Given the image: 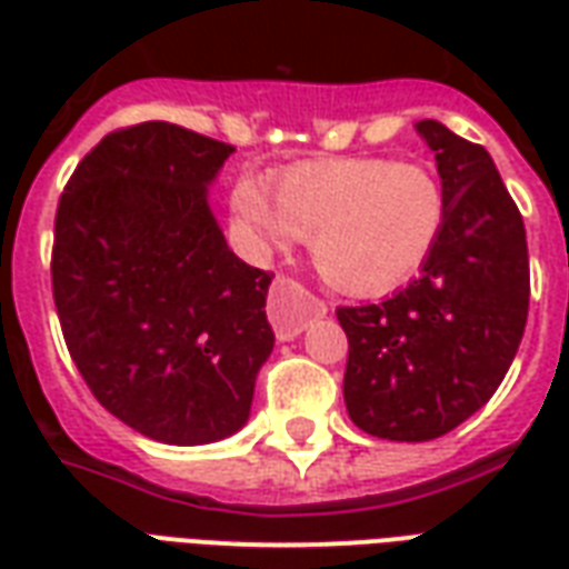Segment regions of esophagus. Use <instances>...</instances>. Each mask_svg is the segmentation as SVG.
Instances as JSON below:
<instances>
[{
  "label": "esophagus",
  "mask_w": 569,
  "mask_h": 569,
  "mask_svg": "<svg viewBox=\"0 0 569 569\" xmlns=\"http://www.w3.org/2000/svg\"><path fill=\"white\" fill-rule=\"evenodd\" d=\"M326 313V305L320 298L310 296L305 286H298L296 280L277 277L268 296V320L273 326L277 341H292L305 332L308 320H317Z\"/></svg>",
  "instance_id": "obj_1"
}]
</instances>
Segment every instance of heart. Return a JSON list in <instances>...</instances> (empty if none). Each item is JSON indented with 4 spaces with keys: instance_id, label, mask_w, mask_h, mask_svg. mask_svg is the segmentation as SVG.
I'll list each match as a JSON object with an SVG mask.
<instances>
[{
    "instance_id": "obj_1",
    "label": "heart",
    "mask_w": 569,
    "mask_h": 569,
    "mask_svg": "<svg viewBox=\"0 0 569 569\" xmlns=\"http://www.w3.org/2000/svg\"><path fill=\"white\" fill-rule=\"evenodd\" d=\"M445 210L439 176L393 158L301 163L277 176L273 191L259 176H243L231 191L252 247L271 252L310 237L317 271L353 296L411 280L439 243Z\"/></svg>"
}]
</instances>
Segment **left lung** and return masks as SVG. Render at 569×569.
Segmentation results:
<instances>
[{"mask_svg":"<svg viewBox=\"0 0 569 569\" xmlns=\"http://www.w3.org/2000/svg\"><path fill=\"white\" fill-rule=\"evenodd\" d=\"M415 130L445 188L439 243L393 298L338 308L347 415L390 441L439 439L472 418L512 366L530 301L525 222L493 158L432 118Z\"/></svg>","mask_w":569,"mask_h":569,"instance_id":"left-lung-1","label":"left lung"}]
</instances>
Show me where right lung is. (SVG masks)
I'll use <instances>...</instances> for the list:
<instances>
[{
	"mask_svg": "<svg viewBox=\"0 0 569 569\" xmlns=\"http://www.w3.org/2000/svg\"><path fill=\"white\" fill-rule=\"evenodd\" d=\"M231 151L142 121L84 154L57 207L69 353L109 415L163 445L234 436L273 350L271 273L228 249L207 200Z\"/></svg>",
	"mask_w": 569,
	"mask_h": 569,
	"instance_id": "1",
	"label": "right lung"
}]
</instances>
